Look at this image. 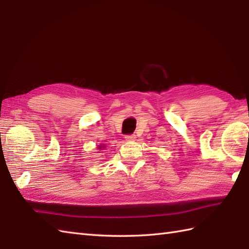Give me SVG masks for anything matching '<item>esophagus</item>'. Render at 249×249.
<instances>
[{
  "label": "esophagus",
  "mask_w": 249,
  "mask_h": 249,
  "mask_svg": "<svg viewBox=\"0 0 249 249\" xmlns=\"http://www.w3.org/2000/svg\"><path fill=\"white\" fill-rule=\"evenodd\" d=\"M125 139L127 141H134L136 139V135H126Z\"/></svg>",
  "instance_id": "esophagus-1"
}]
</instances>
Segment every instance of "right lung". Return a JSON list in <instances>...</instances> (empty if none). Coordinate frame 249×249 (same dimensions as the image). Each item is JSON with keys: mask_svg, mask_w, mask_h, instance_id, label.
<instances>
[{"mask_svg": "<svg viewBox=\"0 0 249 249\" xmlns=\"http://www.w3.org/2000/svg\"><path fill=\"white\" fill-rule=\"evenodd\" d=\"M99 147V150H102V147H105L104 145H100V146H98Z\"/></svg>", "mask_w": 249, "mask_h": 249, "instance_id": "1", "label": "right lung"}]
</instances>
